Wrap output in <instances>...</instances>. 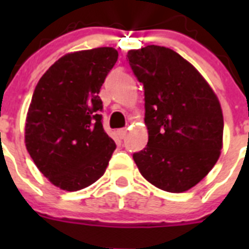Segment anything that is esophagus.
I'll return each mask as SVG.
<instances>
[{"mask_svg": "<svg viewBox=\"0 0 249 249\" xmlns=\"http://www.w3.org/2000/svg\"><path fill=\"white\" fill-rule=\"evenodd\" d=\"M117 135H118V137L121 138V140H123V138H126V136H127V129H126V128L118 129V131H117Z\"/></svg>", "mask_w": 249, "mask_h": 249, "instance_id": "34e87169", "label": "esophagus"}]
</instances>
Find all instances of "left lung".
I'll list each match as a JSON object with an SVG mask.
<instances>
[{"instance_id": "1", "label": "left lung", "mask_w": 249, "mask_h": 249, "mask_svg": "<svg viewBox=\"0 0 249 249\" xmlns=\"http://www.w3.org/2000/svg\"><path fill=\"white\" fill-rule=\"evenodd\" d=\"M127 61L144 87L148 142L133 153L141 175L160 190L188 191L218 160L223 114L213 89L188 61L171 48L131 50Z\"/></svg>"}]
</instances>
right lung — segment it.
I'll return each mask as SVG.
<instances>
[{
	"instance_id": "obj_1",
	"label": "right lung",
	"mask_w": 249,
	"mask_h": 249,
	"mask_svg": "<svg viewBox=\"0 0 249 249\" xmlns=\"http://www.w3.org/2000/svg\"><path fill=\"white\" fill-rule=\"evenodd\" d=\"M117 58L113 47L65 54L35 89L26 148L41 173L61 190L74 192L94 183L116 149L103 129L98 93Z\"/></svg>"
}]
</instances>
